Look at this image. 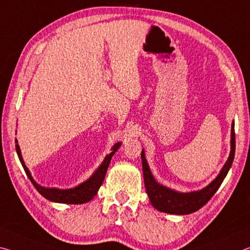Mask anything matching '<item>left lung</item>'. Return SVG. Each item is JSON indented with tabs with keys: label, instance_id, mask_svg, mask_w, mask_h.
I'll use <instances>...</instances> for the list:
<instances>
[{
	"label": "left lung",
	"instance_id": "left-lung-1",
	"mask_svg": "<svg viewBox=\"0 0 250 250\" xmlns=\"http://www.w3.org/2000/svg\"><path fill=\"white\" fill-rule=\"evenodd\" d=\"M231 150L229 155L228 161L225 164L222 171L212 181L206 188L199 190L193 191V193H177V191L171 190L166 188L155 181L148 164L146 162L144 150L142 152V162H143V173H144V182L147 195H148L150 203L156 208L157 210L163 212H168V214L175 215H187L191 212L197 211L204 205H206L216 191L222 185L224 178L226 177L229 168H230L232 161L235 157V148H236V140H235V126L234 123L231 125Z\"/></svg>",
	"mask_w": 250,
	"mask_h": 250
}]
</instances>
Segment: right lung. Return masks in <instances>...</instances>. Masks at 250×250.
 <instances>
[{"label": "right lung", "mask_w": 250, "mask_h": 250, "mask_svg": "<svg viewBox=\"0 0 250 250\" xmlns=\"http://www.w3.org/2000/svg\"><path fill=\"white\" fill-rule=\"evenodd\" d=\"M15 143H16L15 145L16 153L19 155L20 162H21L23 168L27 175V177L30 178V181L36 188V190H38L39 193L46 199L52 200V202H56V203H62V204H83V203L89 202V200H91L94 196L97 194L98 188L101 187L102 183H103L105 178V174H106V170L108 168L110 159H112L114 153H115L121 146V143H117V144L114 145L113 152L105 157L103 164L98 167V169L93 174L91 178L87 179L86 182H84L83 184H81V185H79L75 188H71V189H56V188H45V187L40 186L39 184H36V182L31 176L30 170L27 169V167L23 162L21 150H20V147L18 145V141H15Z\"/></svg>", "instance_id": "1"}]
</instances>
